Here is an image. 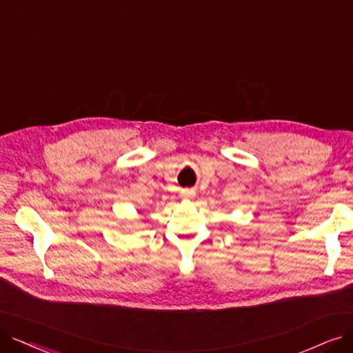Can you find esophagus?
I'll return each mask as SVG.
<instances>
[{
  "label": "esophagus",
  "mask_w": 353,
  "mask_h": 353,
  "mask_svg": "<svg viewBox=\"0 0 353 353\" xmlns=\"http://www.w3.org/2000/svg\"><path fill=\"white\" fill-rule=\"evenodd\" d=\"M182 195H184V199H187V200H192L195 196V191L194 190H184V191H182Z\"/></svg>",
  "instance_id": "obj_1"
}]
</instances>
